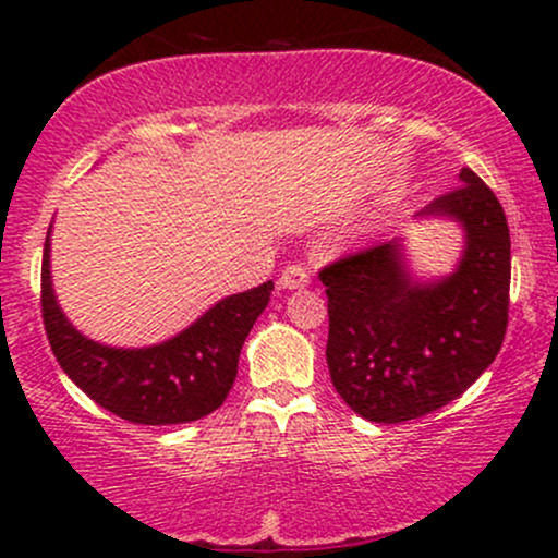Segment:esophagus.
Wrapping results in <instances>:
<instances>
[{
	"instance_id": "1",
	"label": "esophagus",
	"mask_w": 558,
	"mask_h": 558,
	"mask_svg": "<svg viewBox=\"0 0 558 558\" xmlns=\"http://www.w3.org/2000/svg\"><path fill=\"white\" fill-rule=\"evenodd\" d=\"M280 288H286V291H293V288H304L306 283H310V275H306V270L301 265H288L283 275H280Z\"/></svg>"
}]
</instances>
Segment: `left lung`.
I'll return each mask as SVG.
<instances>
[{"label": "left lung", "instance_id": "8db88e82", "mask_svg": "<svg viewBox=\"0 0 558 558\" xmlns=\"http://www.w3.org/2000/svg\"><path fill=\"white\" fill-rule=\"evenodd\" d=\"M417 220L462 230L446 275H417L403 239L319 272L328 291V369L338 396L369 422L417 420L459 399L496 360L509 323L511 241L504 207L472 170Z\"/></svg>", "mask_w": 558, "mask_h": 558}]
</instances>
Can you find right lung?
Returning a JSON list of instances; mask_svg holds the SVG:
<instances>
[{
	"label": "right lung",
	"instance_id": "add662e5",
	"mask_svg": "<svg viewBox=\"0 0 558 558\" xmlns=\"http://www.w3.org/2000/svg\"><path fill=\"white\" fill-rule=\"evenodd\" d=\"M275 283L215 301L189 328L151 345L123 349L83 336L52 286V226L41 259V312L49 345L70 380L101 409L133 425H183L222 407L239 373L241 345Z\"/></svg>",
	"mask_w": 558,
	"mask_h": 558
}]
</instances>
